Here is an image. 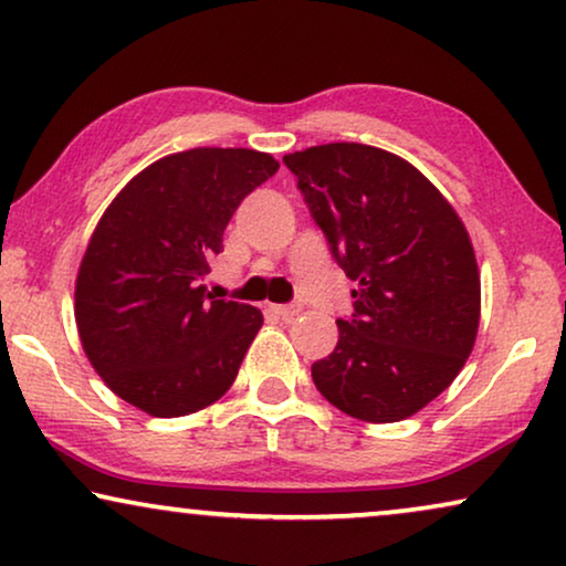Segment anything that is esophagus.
<instances>
[{
  "instance_id": "1",
  "label": "esophagus",
  "mask_w": 566,
  "mask_h": 566,
  "mask_svg": "<svg viewBox=\"0 0 566 566\" xmlns=\"http://www.w3.org/2000/svg\"><path fill=\"white\" fill-rule=\"evenodd\" d=\"M300 311H303V307L295 305V303H292V305H274V313H276L282 321H292Z\"/></svg>"
}]
</instances>
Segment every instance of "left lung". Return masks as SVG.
I'll return each mask as SVG.
<instances>
[{
  "label": "left lung",
  "instance_id": "8db88e82",
  "mask_svg": "<svg viewBox=\"0 0 566 566\" xmlns=\"http://www.w3.org/2000/svg\"><path fill=\"white\" fill-rule=\"evenodd\" d=\"M331 255L357 287L311 373L354 419L401 421L446 390L476 342L481 282L461 217L411 163L334 142L284 155Z\"/></svg>",
  "mask_w": 566,
  "mask_h": 566
}]
</instances>
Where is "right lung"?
Instances as JSON below:
<instances>
[{
	"mask_svg": "<svg viewBox=\"0 0 566 566\" xmlns=\"http://www.w3.org/2000/svg\"><path fill=\"white\" fill-rule=\"evenodd\" d=\"M279 163L240 147L163 157L111 201L90 238L74 318L90 365L149 417H186L228 394L259 307L214 300L201 279L240 201Z\"/></svg>",
	"mask_w": 566,
	"mask_h": 566,
	"instance_id": "right-lung-1",
	"label": "right lung"
}]
</instances>
